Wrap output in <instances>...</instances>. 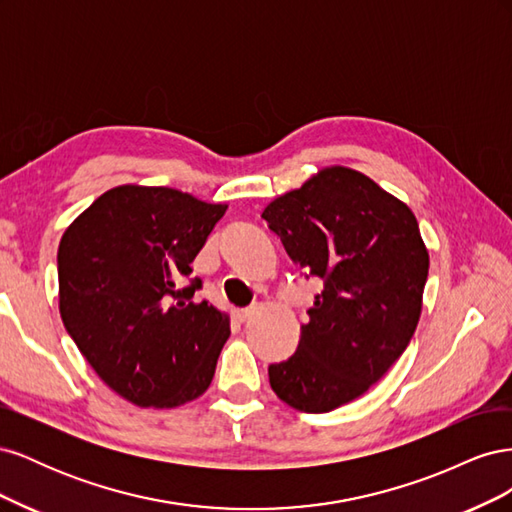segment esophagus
I'll list each match as a JSON object with an SVG mask.
<instances>
[{"instance_id":"1","label":"esophagus","mask_w":512,"mask_h":512,"mask_svg":"<svg viewBox=\"0 0 512 512\" xmlns=\"http://www.w3.org/2000/svg\"><path fill=\"white\" fill-rule=\"evenodd\" d=\"M254 312H256V307H245V309H237V312H235V318H237L239 322H247V320H250V318L254 316Z\"/></svg>"}]
</instances>
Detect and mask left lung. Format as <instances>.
Wrapping results in <instances>:
<instances>
[{
	"mask_svg": "<svg viewBox=\"0 0 512 512\" xmlns=\"http://www.w3.org/2000/svg\"><path fill=\"white\" fill-rule=\"evenodd\" d=\"M286 254L324 290L297 352L269 365L275 395L307 414L361 397L421 318L429 254L408 205L344 166L324 168L262 211Z\"/></svg>",
	"mask_w": 512,
	"mask_h": 512,
	"instance_id": "left-lung-1",
	"label": "left lung"
}]
</instances>
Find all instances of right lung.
<instances>
[{"label":"right lung","mask_w":512,"mask_h":512,"mask_svg":"<svg viewBox=\"0 0 512 512\" xmlns=\"http://www.w3.org/2000/svg\"><path fill=\"white\" fill-rule=\"evenodd\" d=\"M224 213L179 190L119 185L61 237L64 327L134 406L175 408L209 389L230 327L226 314L194 301L203 280L190 265Z\"/></svg>","instance_id":"right-lung-1"}]
</instances>
